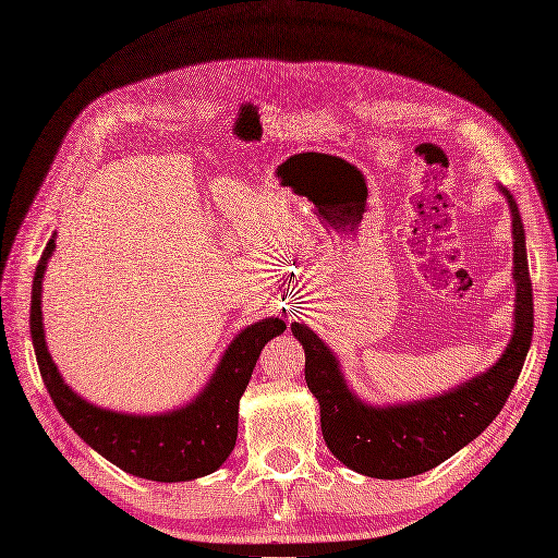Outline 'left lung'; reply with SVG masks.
<instances>
[{
    "label": "left lung",
    "mask_w": 558,
    "mask_h": 558,
    "mask_svg": "<svg viewBox=\"0 0 558 558\" xmlns=\"http://www.w3.org/2000/svg\"><path fill=\"white\" fill-rule=\"evenodd\" d=\"M512 211L514 330L502 356L486 373L435 398L402 404H367L347 386L340 361L305 324H293L305 349V379L320 408V433L337 461L377 480H404L447 461L500 414L526 361L533 337V289L526 234L519 207L498 185Z\"/></svg>",
    "instance_id": "8db88e82"
}]
</instances>
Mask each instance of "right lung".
Here are the masks:
<instances>
[{
  "instance_id": "1",
  "label": "right lung",
  "mask_w": 558,
  "mask_h": 558,
  "mask_svg": "<svg viewBox=\"0 0 558 558\" xmlns=\"http://www.w3.org/2000/svg\"><path fill=\"white\" fill-rule=\"evenodd\" d=\"M56 232L48 240L32 283L29 330L41 379L66 424L107 461L150 482H191L221 468L238 442L240 398L263 347L286 330L277 316L246 326L228 344L205 388L183 408L162 414H125L97 408L64 384L46 347L41 281Z\"/></svg>"
}]
</instances>
